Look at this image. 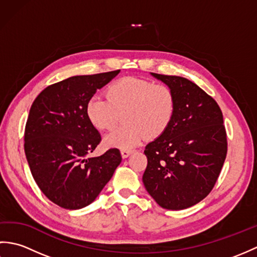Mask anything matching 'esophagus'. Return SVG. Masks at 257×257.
Listing matches in <instances>:
<instances>
[{"instance_id": "1", "label": "esophagus", "mask_w": 257, "mask_h": 257, "mask_svg": "<svg viewBox=\"0 0 257 257\" xmlns=\"http://www.w3.org/2000/svg\"><path fill=\"white\" fill-rule=\"evenodd\" d=\"M120 152H121L122 158H127L133 154V150L132 149H121V151H120Z\"/></svg>"}]
</instances>
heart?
Instances as JSON below:
<instances>
[{
    "label": "heart",
    "mask_w": 257,
    "mask_h": 257,
    "mask_svg": "<svg viewBox=\"0 0 257 257\" xmlns=\"http://www.w3.org/2000/svg\"><path fill=\"white\" fill-rule=\"evenodd\" d=\"M106 97H91L86 105V114L99 130L112 129L122 114L124 123L105 138V146L111 148L129 149L145 137H160L176 113L177 100L171 87L148 79L120 78L108 87Z\"/></svg>",
    "instance_id": "heart-1"
}]
</instances>
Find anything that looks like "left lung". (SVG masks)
Segmentation results:
<instances>
[{"mask_svg": "<svg viewBox=\"0 0 257 257\" xmlns=\"http://www.w3.org/2000/svg\"><path fill=\"white\" fill-rule=\"evenodd\" d=\"M171 87L176 113L167 132L146 146L143 181L163 209L183 210L214 188L226 158L227 139L217 102L192 81L151 73Z\"/></svg>", "mask_w": 257, "mask_h": 257, "instance_id": "left-lung-1", "label": "left lung"}]
</instances>
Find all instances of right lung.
Returning a JSON list of instances; mask_svg holds the SVG:
<instances>
[{
    "label": "right lung",
    "mask_w": 257,
    "mask_h": 257,
    "mask_svg": "<svg viewBox=\"0 0 257 257\" xmlns=\"http://www.w3.org/2000/svg\"><path fill=\"white\" fill-rule=\"evenodd\" d=\"M119 72L73 76L47 86L32 103L24 134L26 159L38 188L64 209L90 204L121 162L117 148L88 157L101 137L86 114L97 89Z\"/></svg>",
    "instance_id": "right-lung-1"
}]
</instances>
